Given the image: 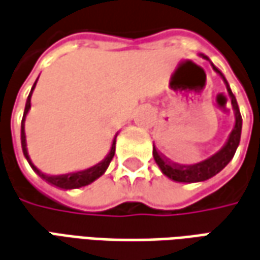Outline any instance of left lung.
I'll list each match as a JSON object with an SVG mask.
<instances>
[{
  "label": "left lung",
  "mask_w": 260,
  "mask_h": 260,
  "mask_svg": "<svg viewBox=\"0 0 260 260\" xmlns=\"http://www.w3.org/2000/svg\"><path fill=\"white\" fill-rule=\"evenodd\" d=\"M204 59L209 60L205 55H200ZM212 69L215 71L221 78H222L223 83L226 86V90H228L229 98H231V105L235 113V126L232 128V132L229 134L228 140L223 144V147L216 151L214 155L208 157L207 160L201 161V162H197V164H191V166H182V164H175L168 161L166 157H162L155 147H153V155L154 160L157 162V166L160 167L161 173L168 177L170 180L177 182H201L207 181L209 178H212L214 175H216L219 171H222L223 168L228 166V162L235 155V151L238 146H239V140H241V132H242V116L239 112V107H238V102H236L234 93L229 87L226 79L223 76L222 73L216 69L214 63L211 62Z\"/></svg>",
  "instance_id": "left-lung-1"
}]
</instances>
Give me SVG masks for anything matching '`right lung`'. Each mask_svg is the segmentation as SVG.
Returning <instances> with one entry per match:
<instances>
[{
	"mask_svg": "<svg viewBox=\"0 0 260 260\" xmlns=\"http://www.w3.org/2000/svg\"><path fill=\"white\" fill-rule=\"evenodd\" d=\"M38 79L35 80V83L32 86L31 92H29V96L26 99V103H25V110H24V116H22V121H21V144H22V151H24V155L26 161L29 162V166L32 167V170L37 173L42 180L51 184L53 187L62 188V189H75V188H80V187H86L89 184H92L93 181H96L99 177L105 174V171L109 167L110 161L114 157V151H116V137L113 139L112 147H110V151L107 153V155L103 158V160L98 162L96 166H93L90 168H86V170H82V171H75V173H68V174H62V175H48L44 174L41 170H38L34 162L29 158V154H28V148H26V136H25V119H26V114L29 112L31 109V98H32V92L37 86Z\"/></svg>",
	"mask_w": 260,
	"mask_h": 260,
	"instance_id": "obj_1",
	"label": "right lung"
}]
</instances>
